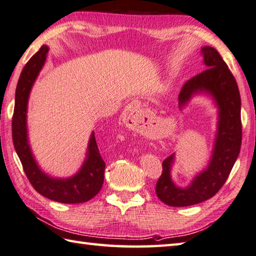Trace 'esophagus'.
I'll list each match as a JSON object with an SVG mask.
<instances>
[{
	"label": "esophagus",
	"mask_w": 256,
	"mask_h": 256,
	"mask_svg": "<svg viewBox=\"0 0 256 256\" xmlns=\"http://www.w3.org/2000/svg\"><path fill=\"white\" fill-rule=\"evenodd\" d=\"M124 115H125V118H126L131 120L132 122H140V120L142 118H141V116H142L141 104L136 100L132 102V103L128 104L126 106V108H125Z\"/></svg>",
	"instance_id": "esophagus-1"
}]
</instances>
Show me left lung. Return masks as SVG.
I'll use <instances>...</instances> for the list:
<instances>
[{"instance_id": "1", "label": "left lung", "mask_w": 256, "mask_h": 256, "mask_svg": "<svg viewBox=\"0 0 256 256\" xmlns=\"http://www.w3.org/2000/svg\"><path fill=\"white\" fill-rule=\"evenodd\" d=\"M202 54L206 69L184 82L178 100L179 105L184 106L196 92H206L212 96L220 116L215 146L207 168L196 176L187 188L176 187L171 180L174 154L162 162L156 192L162 202L171 207L196 205L215 196L226 182L240 151V95L238 82L215 48L204 47Z\"/></svg>"}]
</instances>
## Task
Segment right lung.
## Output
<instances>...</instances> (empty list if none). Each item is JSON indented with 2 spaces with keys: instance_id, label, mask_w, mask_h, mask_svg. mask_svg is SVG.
I'll return each instance as SVG.
<instances>
[{
  "instance_id": "1",
  "label": "right lung",
  "mask_w": 256,
  "mask_h": 256,
  "mask_svg": "<svg viewBox=\"0 0 256 256\" xmlns=\"http://www.w3.org/2000/svg\"><path fill=\"white\" fill-rule=\"evenodd\" d=\"M48 46L44 44L30 58L18 78L12 118V138L23 170L36 192L44 197L62 204H80L94 198L104 182L105 162L92 132L86 160L78 172L68 179L51 178L40 170L32 156L26 133V108L31 87L47 59Z\"/></svg>"
}]
</instances>
